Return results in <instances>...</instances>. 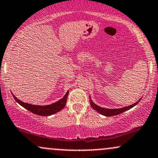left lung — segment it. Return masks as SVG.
Here are the masks:
<instances>
[{
	"instance_id": "obj_1",
	"label": "left lung",
	"mask_w": 158,
	"mask_h": 158,
	"mask_svg": "<svg viewBox=\"0 0 158 158\" xmlns=\"http://www.w3.org/2000/svg\"><path fill=\"white\" fill-rule=\"evenodd\" d=\"M139 100H140V99H139ZM139 101H138V102H137L136 103H134V104L131 105V106L124 107V108H118V109H107V108H103L97 106V105L94 104V103L91 101V99H90V106H92V108H93L94 109H95L97 111L99 112V113H100L101 114H102V115L106 116V117H110V116L117 115V114L123 113V112L126 111V110L133 108V107L135 106L137 103H139Z\"/></svg>"
}]
</instances>
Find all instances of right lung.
<instances>
[{"label": "right lung", "mask_w": 158, "mask_h": 158, "mask_svg": "<svg viewBox=\"0 0 158 158\" xmlns=\"http://www.w3.org/2000/svg\"><path fill=\"white\" fill-rule=\"evenodd\" d=\"M69 92H67V94H65L64 97L62 99L59 100L58 102H56L53 104L48 105V106H35V105H31L28 104V103H25L20 101L19 99H18L15 96H13L14 99H15V101L18 103H19L21 106H23V108H25L30 111H31L32 113L37 114V115L40 116H49L52 115V114L57 113L59 110H61L63 108H64L65 105H66L67 99H68Z\"/></svg>", "instance_id": "obj_1"}]
</instances>
